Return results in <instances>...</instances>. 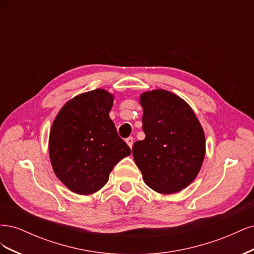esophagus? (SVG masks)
I'll return each mask as SVG.
<instances>
[{"mask_svg": "<svg viewBox=\"0 0 254 254\" xmlns=\"http://www.w3.org/2000/svg\"><path fill=\"white\" fill-rule=\"evenodd\" d=\"M126 143L128 144L129 147H132V144H133V137L132 136H129L126 139Z\"/></svg>", "mask_w": 254, "mask_h": 254, "instance_id": "34e87169", "label": "esophagus"}]
</instances>
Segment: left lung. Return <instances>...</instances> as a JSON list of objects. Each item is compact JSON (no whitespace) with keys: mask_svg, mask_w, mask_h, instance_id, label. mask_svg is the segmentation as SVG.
<instances>
[{"mask_svg":"<svg viewBox=\"0 0 254 254\" xmlns=\"http://www.w3.org/2000/svg\"><path fill=\"white\" fill-rule=\"evenodd\" d=\"M145 139L132 146L143 180L161 194L187 188L200 171L205 140L200 123L190 107L165 90L141 95Z\"/></svg>","mask_w":254,"mask_h":254,"instance_id":"1","label":"left lung"}]
</instances>
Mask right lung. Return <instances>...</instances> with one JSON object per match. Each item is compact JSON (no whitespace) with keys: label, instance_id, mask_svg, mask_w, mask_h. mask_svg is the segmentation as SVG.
<instances>
[{"label":"right lung","instance_id":"obj_1","mask_svg":"<svg viewBox=\"0 0 254 254\" xmlns=\"http://www.w3.org/2000/svg\"><path fill=\"white\" fill-rule=\"evenodd\" d=\"M112 105L113 96L96 89L72 98L53 123L49 143L53 170L76 194L101 190L115 164L131 153L109 118Z\"/></svg>","mask_w":254,"mask_h":254}]
</instances>
